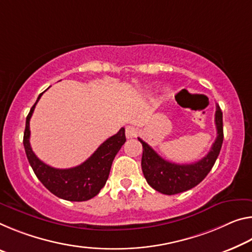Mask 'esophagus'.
<instances>
[{
	"label": "esophagus",
	"instance_id": "esophagus-1",
	"mask_svg": "<svg viewBox=\"0 0 252 252\" xmlns=\"http://www.w3.org/2000/svg\"><path fill=\"white\" fill-rule=\"evenodd\" d=\"M126 135L127 139L135 138L138 135V129L133 126H129L126 127Z\"/></svg>",
	"mask_w": 252,
	"mask_h": 252
}]
</instances>
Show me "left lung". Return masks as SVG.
Segmentation results:
<instances>
[{"mask_svg":"<svg viewBox=\"0 0 252 252\" xmlns=\"http://www.w3.org/2000/svg\"><path fill=\"white\" fill-rule=\"evenodd\" d=\"M215 126L218 137L209 154L201 160L189 165H179L165 160L147 142L138 138L142 143L141 167L147 183L154 189L165 195L182 193L198 185L212 169L223 143L222 111L218 104L215 111Z\"/></svg>","mask_w":252,"mask_h":252,"instance_id":"8db88e82","label":"left lung"}]
</instances>
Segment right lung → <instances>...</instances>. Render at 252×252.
<instances>
[{
  "instance_id": "1",
  "label": "right lung",
  "mask_w": 252,
  "mask_h": 252,
  "mask_svg": "<svg viewBox=\"0 0 252 252\" xmlns=\"http://www.w3.org/2000/svg\"><path fill=\"white\" fill-rule=\"evenodd\" d=\"M42 94L43 92L28 114L23 134V146L30 166L43 186L57 197L71 202H83L93 198L105 185L113 159L125 145L126 140L125 127H121L117 134L103 142L96 151L79 166L68 169L54 168L40 160L30 146V119Z\"/></svg>"
}]
</instances>
